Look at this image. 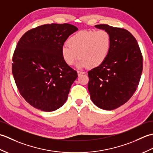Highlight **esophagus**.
I'll return each mask as SVG.
<instances>
[{"label":"esophagus","instance_id":"esophagus-1","mask_svg":"<svg viewBox=\"0 0 153 153\" xmlns=\"http://www.w3.org/2000/svg\"><path fill=\"white\" fill-rule=\"evenodd\" d=\"M85 71H77V74H78V76H80L81 74H85Z\"/></svg>","mask_w":153,"mask_h":153}]
</instances>
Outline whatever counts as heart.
<instances>
[{
    "instance_id": "b5f03b06",
    "label": "heart",
    "mask_w": 153,
    "mask_h": 153,
    "mask_svg": "<svg viewBox=\"0 0 153 153\" xmlns=\"http://www.w3.org/2000/svg\"><path fill=\"white\" fill-rule=\"evenodd\" d=\"M112 47V37L106 30L81 31L71 36L61 49L64 61L72 65L77 58V66L90 68L102 64L108 57Z\"/></svg>"
}]
</instances>
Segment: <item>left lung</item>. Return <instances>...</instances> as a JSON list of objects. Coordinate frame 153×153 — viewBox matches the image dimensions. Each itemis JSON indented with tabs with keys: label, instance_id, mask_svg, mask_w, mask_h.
I'll use <instances>...</instances> for the list:
<instances>
[{
	"label": "left lung",
	"instance_id": "obj_1",
	"mask_svg": "<svg viewBox=\"0 0 153 153\" xmlns=\"http://www.w3.org/2000/svg\"><path fill=\"white\" fill-rule=\"evenodd\" d=\"M95 27L112 37L108 57L88 71L91 99L99 108L112 110L123 105L137 88L143 71V56L135 38L128 30L106 24Z\"/></svg>",
	"mask_w": 153,
	"mask_h": 153
}]
</instances>
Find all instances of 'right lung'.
Instances as JSON below:
<instances>
[{"mask_svg":"<svg viewBox=\"0 0 153 153\" xmlns=\"http://www.w3.org/2000/svg\"><path fill=\"white\" fill-rule=\"evenodd\" d=\"M77 30L70 24H45L27 31L18 41L12 74L20 95L34 108L52 112L66 102L77 73L64 61L61 49Z\"/></svg>","mask_w":153,"mask_h":153,"instance_id":"right-lung-1","label":"right lung"}]
</instances>
